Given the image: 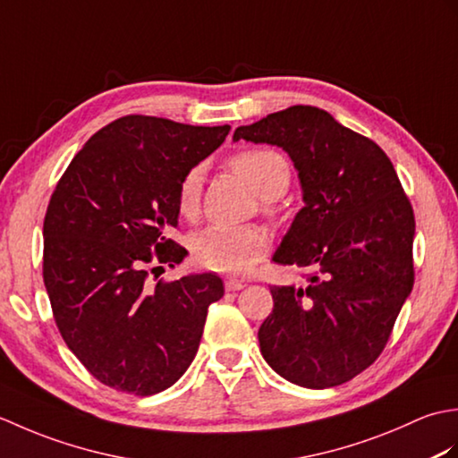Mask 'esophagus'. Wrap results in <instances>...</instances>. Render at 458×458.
<instances>
[{
    "label": "esophagus",
    "instance_id": "34e87169",
    "mask_svg": "<svg viewBox=\"0 0 458 458\" xmlns=\"http://www.w3.org/2000/svg\"><path fill=\"white\" fill-rule=\"evenodd\" d=\"M224 287H226V291H240L242 287H244V281L234 279V277H228L226 281H224Z\"/></svg>",
    "mask_w": 458,
    "mask_h": 458
}]
</instances>
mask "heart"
<instances>
[{
  "label": "heart",
  "instance_id": "1",
  "mask_svg": "<svg viewBox=\"0 0 458 458\" xmlns=\"http://www.w3.org/2000/svg\"><path fill=\"white\" fill-rule=\"evenodd\" d=\"M230 167L264 200L279 199L291 181L287 159L274 149L242 151L232 157ZM200 187V169H191L182 177L177 192V208L184 218L197 216ZM267 248V234L258 226H210L192 240L194 259L220 274H244L266 254Z\"/></svg>",
  "mask_w": 458,
  "mask_h": 458
}]
</instances>
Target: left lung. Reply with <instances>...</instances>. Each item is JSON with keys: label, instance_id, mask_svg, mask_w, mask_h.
Instances as JSON below:
<instances>
[{"label": "left lung", "instance_id": "obj_1", "mask_svg": "<svg viewBox=\"0 0 458 458\" xmlns=\"http://www.w3.org/2000/svg\"><path fill=\"white\" fill-rule=\"evenodd\" d=\"M238 140L277 145L293 161L305 207L271 259L313 271L307 285L271 287L261 356L301 387L344 384L382 352L411 293V204L387 155L313 106L240 125Z\"/></svg>", "mask_w": 458, "mask_h": 458}]
</instances>
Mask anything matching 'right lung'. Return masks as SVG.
I'll return each instance as SVG.
<instances>
[{
    "label": "right lung",
    "instance_id": "1",
    "mask_svg": "<svg viewBox=\"0 0 458 458\" xmlns=\"http://www.w3.org/2000/svg\"><path fill=\"white\" fill-rule=\"evenodd\" d=\"M228 131L125 115L84 143L48 202L43 279L56 327L114 390L153 395L177 382L197 354L210 303L224 295L214 274L153 287L148 267L187 258L169 238L179 184Z\"/></svg>",
    "mask_w": 458,
    "mask_h": 458
}]
</instances>
